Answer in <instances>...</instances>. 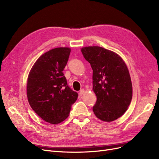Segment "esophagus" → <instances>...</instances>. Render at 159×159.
I'll return each instance as SVG.
<instances>
[{"label":"esophagus","mask_w":159,"mask_h":159,"mask_svg":"<svg viewBox=\"0 0 159 159\" xmlns=\"http://www.w3.org/2000/svg\"><path fill=\"white\" fill-rule=\"evenodd\" d=\"M84 93V89H81V90L80 91V92H79V95H81Z\"/></svg>","instance_id":"34e87169"}]
</instances>
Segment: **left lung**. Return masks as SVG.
<instances>
[{
	"label": "left lung",
	"mask_w": 159,
	"mask_h": 159,
	"mask_svg": "<svg viewBox=\"0 0 159 159\" xmlns=\"http://www.w3.org/2000/svg\"><path fill=\"white\" fill-rule=\"evenodd\" d=\"M93 70V89L97 101L93 113L103 121H113L126 111L133 89L127 67L116 53L99 46L81 48Z\"/></svg>",
	"instance_id": "8db88e82"
}]
</instances>
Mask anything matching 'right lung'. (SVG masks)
Here are the masks:
<instances>
[{
  "instance_id": "right-lung-1",
  "label": "right lung",
  "mask_w": 159,
  "mask_h": 159,
  "mask_svg": "<svg viewBox=\"0 0 159 159\" xmlns=\"http://www.w3.org/2000/svg\"><path fill=\"white\" fill-rule=\"evenodd\" d=\"M71 50L56 48L42 54L28 75L27 97L30 107L45 121L62 122L68 117L78 94L68 85L63 71Z\"/></svg>"
}]
</instances>
